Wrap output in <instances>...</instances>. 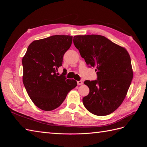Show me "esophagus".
I'll list each match as a JSON object with an SVG mask.
<instances>
[{
  "mask_svg": "<svg viewBox=\"0 0 147 147\" xmlns=\"http://www.w3.org/2000/svg\"><path fill=\"white\" fill-rule=\"evenodd\" d=\"M83 82L82 80H80V81H77V84L78 85H81V84H83Z\"/></svg>",
  "mask_w": 147,
  "mask_h": 147,
  "instance_id": "1",
  "label": "esophagus"
}]
</instances>
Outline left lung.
Returning <instances> with one entry per match:
<instances>
[{"label":"left lung","instance_id":"8db88e82","mask_svg":"<svg viewBox=\"0 0 147 147\" xmlns=\"http://www.w3.org/2000/svg\"><path fill=\"white\" fill-rule=\"evenodd\" d=\"M75 47L86 64L96 67L97 80H86L89 94L83 98L92 114L105 116L122 104L133 77L131 57L125 48L100 35H76Z\"/></svg>","mask_w":147,"mask_h":147}]
</instances>
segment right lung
Returning a JSON list of instances; mask_svg holds the SVG:
<instances>
[{"label":"right lung","mask_w":147,"mask_h":147,"mask_svg":"<svg viewBox=\"0 0 147 147\" xmlns=\"http://www.w3.org/2000/svg\"><path fill=\"white\" fill-rule=\"evenodd\" d=\"M70 35H52L35 40L29 45L22 59L23 82L30 99L37 107L51 111L59 107L69 92L77 85L67 79L65 71L58 75L57 68L72 42Z\"/></svg>","instance_id":"right-lung-1"}]
</instances>
